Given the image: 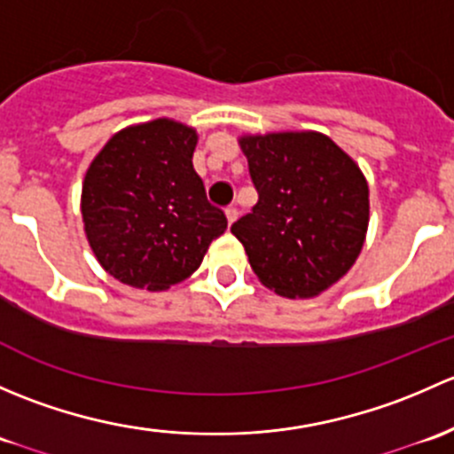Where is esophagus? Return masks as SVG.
<instances>
[{
  "label": "esophagus",
  "mask_w": 454,
  "mask_h": 454,
  "mask_svg": "<svg viewBox=\"0 0 454 454\" xmlns=\"http://www.w3.org/2000/svg\"><path fill=\"white\" fill-rule=\"evenodd\" d=\"M237 217H239V210H237L235 206H228V208H226V219H228V223H231V226L237 222Z\"/></svg>",
  "instance_id": "esophagus-1"
}]
</instances>
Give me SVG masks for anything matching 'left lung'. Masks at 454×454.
Segmentation results:
<instances>
[{
	"mask_svg": "<svg viewBox=\"0 0 454 454\" xmlns=\"http://www.w3.org/2000/svg\"><path fill=\"white\" fill-rule=\"evenodd\" d=\"M259 201L232 223L265 287L309 299L349 272L369 226V186L358 164L318 131L244 136Z\"/></svg>",
	"mask_w": 454,
	"mask_h": 454,
	"instance_id": "left-lung-1",
	"label": "left lung"
}]
</instances>
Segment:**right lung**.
I'll use <instances>...</instances> for the list:
<instances>
[{
  "mask_svg": "<svg viewBox=\"0 0 454 454\" xmlns=\"http://www.w3.org/2000/svg\"><path fill=\"white\" fill-rule=\"evenodd\" d=\"M198 131L171 118L127 127L91 160L81 213L98 263L121 283L167 290L226 231L193 168Z\"/></svg>",
  "mask_w": 454,
  "mask_h": 454,
  "instance_id": "obj_1",
  "label": "right lung"
}]
</instances>
